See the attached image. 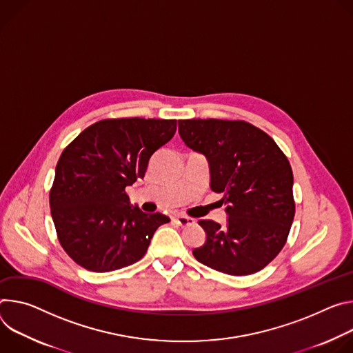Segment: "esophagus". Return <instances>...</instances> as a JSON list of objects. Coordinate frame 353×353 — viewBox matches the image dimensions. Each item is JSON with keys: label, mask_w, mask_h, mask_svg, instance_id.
Masks as SVG:
<instances>
[{"label": "esophagus", "mask_w": 353, "mask_h": 353, "mask_svg": "<svg viewBox=\"0 0 353 353\" xmlns=\"http://www.w3.org/2000/svg\"><path fill=\"white\" fill-rule=\"evenodd\" d=\"M175 223H178L181 227H188V225H192L194 223V220L192 217H188V216H182V214H178L174 217Z\"/></svg>", "instance_id": "esophagus-1"}]
</instances>
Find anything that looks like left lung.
Returning <instances> with one entry per match:
<instances>
[{
  "mask_svg": "<svg viewBox=\"0 0 353 353\" xmlns=\"http://www.w3.org/2000/svg\"><path fill=\"white\" fill-rule=\"evenodd\" d=\"M179 134L210 165V188L223 193L228 220H201V263L232 276L259 272L278 256L294 219L293 171L269 134L244 121H178Z\"/></svg>",
  "mask_w": 353,
  "mask_h": 353,
  "instance_id": "left-lung-1",
  "label": "left lung"
}]
</instances>
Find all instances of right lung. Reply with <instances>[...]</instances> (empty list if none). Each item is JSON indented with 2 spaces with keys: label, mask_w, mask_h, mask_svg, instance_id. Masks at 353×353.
<instances>
[{
  "label": "right lung",
  "mask_w": 353,
  "mask_h": 353,
  "mask_svg": "<svg viewBox=\"0 0 353 353\" xmlns=\"http://www.w3.org/2000/svg\"><path fill=\"white\" fill-rule=\"evenodd\" d=\"M175 132V119H103L63 150L49 201L60 245L77 265L112 272L144 256L170 217L132 209L126 186Z\"/></svg>",
  "instance_id": "add662e5"
}]
</instances>
